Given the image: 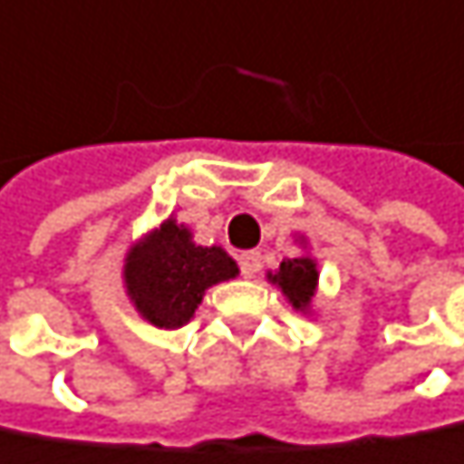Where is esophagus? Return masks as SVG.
I'll return each instance as SVG.
<instances>
[{"label":"esophagus","mask_w":464,"mask_h":464,"mask_svg":"<svg viewBox=\"0 0 464 464\" xmlns=\"http://www.w3.org/2000/svg\"><path fill=\"white\" fill-rule=\"evenodd\" d=\"M261 269V254L259 251H246L240 254V272L243 277H256Z\"/></svg>","instance_id":"34e87169"}]
</instances>
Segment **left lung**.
<instances>
[{"label": "left lung", "mask_w": 464, "mask_h": 464, "mask_svg": "<svg viewBox=\"0 0 464 464\" xmlns=\"http://www.w3.org/2000/svg\"><path fill=\"white\" fill-rule=\"evenodd\" d=\"M269 280L283 288V294L288 296V302L296 310H307L310 299L315 296V288H318V266L310 256L283 259L280 269L275 275H269Z\"/></svg>", "instance_id": "left-lung-1"}]
</instances>
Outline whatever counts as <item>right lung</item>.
Segmentation results:
<instances>
[{
    "label": "right lung",
    "mask_w": 464,
    "mask_h": 464,
    "mask_svg": "<svg viewBox=\"0 0 464 464\" xmlns=\"http://www.w3.org/2000/svg\"><path fill=\"white\" fill-rule=\"evenodd\" d=\"M237 275V264L218 246H195L192 232L173 218L160 224L125 259V285L136 310L157 328L189 323L205 288Z\"/></svg>",
    "instance_id": "1"
}]
</instances>
